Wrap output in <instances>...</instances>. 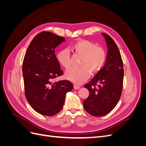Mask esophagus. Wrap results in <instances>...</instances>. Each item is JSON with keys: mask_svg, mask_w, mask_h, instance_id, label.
<instances>
[{"mask_svg": "<svg viewBox=\"0 0 146 146\" xmlns=\"http://www.w3.org/2000/svg\"><path fill=\"white\" fill-rule=\"evenodd\" d=\"M74 88L75 90H78V89H80V87L79 86H77V85H74Z\"/></svg>", "mask_w": 146, "mask_h": 146, "instance_id": "obj_1", "label": "esophagus"}]
</instances>
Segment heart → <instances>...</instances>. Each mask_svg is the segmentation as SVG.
Wrapping results in <instances>:
<instances>
[{
	"mask_svg": "<svg viewBox=\"0 0 146 146\" xmlns=\"http://www.w3.org/2000/svg\"><path fill=\"white\" fill-rule=\"evenodd\" d=\"M76 53L82 55L80 68H72L66 72V77L71 82L80 85L89 78L90 70L96 72L103 67L106 61V53L102 48L97 47L93 42L79 39L70 46ZM60 64L65 68L70 66V56L68 50L62 49L56 55Z\"/></svg>",
	"mask_w": 146,
	"mask_h": 146,
	"instance_id": "b5f03b06",
	"label": "heart"
}]
</instances>
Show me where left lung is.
Wrapping results in <instances>:
<instances>
[{
    "label": "left lung",
    "instance_id": "1",
    "mask_svg": "<svg viewBox=\"0 0 146 146\" xmlns=\"http://www.w3.org/2000/svg\"><path fill=\"white\" fill-rule=\"evenodd\" d=\"M102 35L107 46V58L103 68L85 85L90 95L83 101L86 111L97 117L106 115L116 107L121 96L123 78V62L119 48L108 35Z\"/></svg>",
    "mask_w": 146,
    "mask_h": 146
}]
</instances>
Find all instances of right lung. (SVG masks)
Instances as JSON below:
<instances>
[{"label":"right lung","mask_w":146,"mask_h":146,"mask_svg":"<svg viewBox=\"0 0 146 146\" xmlns=\"http://www.w3.org/2000/svg\"><path fill=\"white\" fill-rule=\"evenodd\" d=\"M65 41L54 33L42 32L31 41L24 56L23 74L26 99L42 115L52 116L60 112L66 94L73 89L69 81L53 82L63 74L55 48Z\"/></svg>","instance_id":"right-lung-1"}]
</instances>
